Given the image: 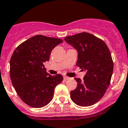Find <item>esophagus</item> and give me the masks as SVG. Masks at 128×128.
<instances>
[{
    "label": "esophagus",
    "instance_id": "34e87169",
    "mask_svg": "<svg viewBox=\"0 0 128 128\" xmlns=\"http://www.w3.org/2000/svg\"><path fill=\"white\" fill-rule=\"evenodd\" d=\"M63 78H64V80H68V79H70V77H67V76H64Z\"/></svg>",
    "mask_w": 128,
    "mask_h": 128
}]
</instances>
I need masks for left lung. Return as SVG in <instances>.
<instances>
[{
    "mask_svg": "<svg viewBox=\"0 0 128 128\" xmlns=\"http://www.w3.org/2000/svg\"><path fill=\"white\" fill-rule=\"evenodd\" d=\"M78 52L77 66L86 74L83 80L75 78L77 86L70 92L72 100L81 107L97 103L110 84L113 61L109 48L102 40L88 32H81L64 38Z\"/></svg>",
    "mask_w": 128,
    "mask_h": 128,
    "instance_id": "obj_1",
    "label": "left lung"
}]
</instances>
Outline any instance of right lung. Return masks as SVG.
Returning <instances> with one entry per match:
<instances>
[{
	"instance_id": "obj_1",
	"label": "right lung",
	"mask_w": 128,
	"mask_h": 128,
	"mask_svg": "<svg viewBox=\"0 0 128 128\" xmlns=\"http://www.w3.org/2000/svg\"><path fill=\"white\" fill-rule=\"evenodd\" d=\"M62 40L36 35L24 41L15 49L10 65L12 83L22 102L34 108L47 106L54 96L55 86L60 83V74L46 72L45 63L52 50Z\"/></svg>"
}]
</instances>
